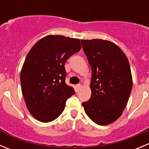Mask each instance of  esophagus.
<instances>
[{
	"mask_svg": "<svg viewBox=\"0 0 149 149\" xmlns=\"http://www.w3.org/2000/svg\"><path fill=\"white\" fill-rule=\"evenodd\" d=\"M81 87H82L81 84H77V85L76 86V90H77V91H78L81 88Z\"/></svg>",
	"mask_w": 149,
	"mask_h": 149,
	"instance_id": "esophagus-1",
	"label": "esophagus"
}]
</instances>
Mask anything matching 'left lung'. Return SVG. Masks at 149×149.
<instances>
[{
	"mask_svg": "<svg viewBox=\"0 0 149 149\" xmlns=\"http://www.w3.org/2000/svg\"><path fill=\"white\" fill-rule=\"evenodd\" d=\"M91 69V95L82 103L95 123L109 125L117 120L127 104L132 88V76L127 57L109 40H81Z\"/></svg>",
	"mask_w": 149,
	"mask_h": 149,
	"instance_id": "1",
	"label": "left lung"
}]
</instances>
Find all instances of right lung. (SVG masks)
<instances>
[{
    "mask_svg": "<svg viewBox=\"0 0 149 149\" xmlns=\"http://www.w3.org/2000/svg\"><path fill=\"white\" fill-rule=\"evenodd\" d=\"M81 49L79 39L47 35L29 52L20 72L22 94L30 114L49 123L63 111L75 91L65 84V62Z\"/></svg>",
    "mask_w": 149,
    "mask_h": 149,
    "instance_id": "obj_1",
    "label": "right lung"
}]
</instances>
